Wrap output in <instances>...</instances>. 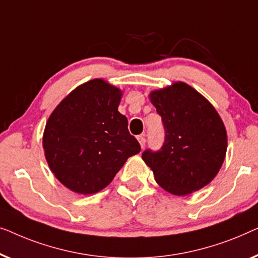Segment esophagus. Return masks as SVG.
Wrapping results in <instances>:
<instances>
[{
    "mask_svg": "<svg viewBox=\"0 0 258 258\" xmlns=\"http://www.w3.org/2000/svg\"><path fill=\"white\" fill-rule=\"evenodd\" d=\"M138 141H139L141 148H144L145 145H146V138H145L144 134H141V136H138Z\"/></svg>",
    "mask_w": 258,
    "mask_h": 258,
    "instance_id": "obj_1",
    "label": "esophagus"
}]
</instances>
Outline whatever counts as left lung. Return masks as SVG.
Wrapping results in <instances>:
<instances>
[{
    "instance_id": "8db88e82",
    "label": "left lung",
    "mask_w": 258,
    "mask_h": 258,
    "mask_svg": "<svg viewBox=\"0 0 258 258\" xmlns=\"http://www.w3.org/2000/svg\"><path fill=\"white\" fill-rule=\"evenodd\" d=\"M165 130L160 150H145L144 161L155 181L174 195L207 186L222 166L227 132L213 105L184 83L151 93Z\"/></svg>"
}]
</instances>
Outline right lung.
<instances>
[{
    "label": "right lung",
    "mask_w": 258,
    "mask_h": 258,
    "mask_svg": "<svg viewBox=\"0 0 258 258\" xmlns=\"http://www.w3.org/2000/svg\"><path fill=\"white\" fill-rule=\"evenodd\" d=\"M120 97V90L93 79L74 90L50 115L43 136L45 158L69 189L97 193L140 152L127 118L118 111Z\"/></svg>",
    "instance_id": "obj_1"
}]
</instances>
